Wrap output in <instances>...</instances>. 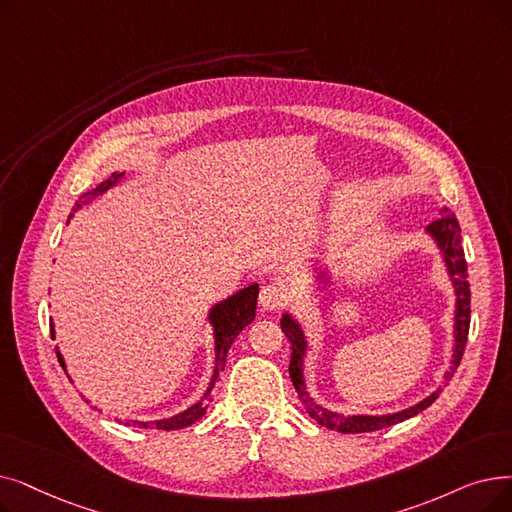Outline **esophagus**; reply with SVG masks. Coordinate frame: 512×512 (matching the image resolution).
Masks as SVG:
<instances>
[{"mask_svg": "<svg viewBox=\"0 0 512 512\" xmlns=\"http://www.w3.org/2000/svg\"><path fill=\"white\" fill-rule=\"evenodd\" d=\"M288 299H291V293H288V288L280 282H272V284L261 286L259 303H261L263 309H268V311L282 309L288 303Z\"/></svg>", "mask_w": 512, "mask_h": 512, "instance_id": "34e87169", "label": "esophagus"}]
</instances>
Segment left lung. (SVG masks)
Returning <instances> with one entry per match:
<instances>
[{"instance_id": "8db88e82", "label": "left lung", "mask_w": 512, "mask_h": 512, "mask_svg": "<svg viewBox=\"0 0 512 512\" xmlns=\"http://www.w3.org/2000/svg\"><path fill=\"white\" fill-rule=\"evenodd\" d=\"M427 232L437 240L439 249L443 251V259H446L448 272L454 278V286H456V345H454V360L450 370L446 372V381L443 385H448L450 379L454 376V372L460 366L462 353L466 347V339H469V324H471V291H469V274H466V261H464V253L460 247V226L458 219L454 217V213H450L448 207H441V217H437L433 224L427 226ZM282 332L291 341V364H288V374H291V381L301 397V402L305 406V410L309 412V416L314 418L316 422H320L322 427L330 429V431H339V433H370V431H379L391 425H397L406 418L416 416L418 412L427 410L435 399L439 397L441 389H437L435 393H431L427 399H422L420 404L402 410L397 414H387V416H343V414H335L322 406H318L314 399L309 397V393L305 391V381H303V355H305V339H303V330L299 328V324L284 314V318L280 320Z\"/></svg>"}]
</instances>
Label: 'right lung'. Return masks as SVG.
I'll use <instances>...</instances> for the list:
<instances>
[{
  "mask_svg": "<svg viewBox=\"0 0 512 512\" xmlns=\"http://www.w3.org/2000/svg\"><path fill=\"white\" fill-rule=\"evenodd\" d=\"M123 173H113V177L110 180L102 182L96 190L87 192L90 196H96V194H102L106 192L110 186H115L119 182V177ZM90 201V198H87ZM85 201V203H87ZM73 217V215H69ZM257 295H259V286L257 284H251L247 288H242V291H238L236 295H232L230 299L221 301L219 305H215L211 309L209 314V320L215 328V376L211 381V387L207 389L205 397L209 395V391L213 389L217 376L221 372V368L226 366V355L234 343V339L240 335V332L247 328L253 320H255V309H257ZM50 332L54 337V324H50ZM58 355V362L62 364L64 368V360L60 358V353L56 351ZM207 412V406L203 402H198L194 406H190L186 412L182 414H175L171 418H165V420H154V422H142V420H131L133 427H140V429H161V431H175V429H184V427H190L194 425V422L201 418L203 414ZM129 425V422H127Z\"/></svg>",
  "mask_w": 512,
  "mask_h": 512,
  "instance_id": "obj_1",
  "label": "right lung"
}]
</instances>
